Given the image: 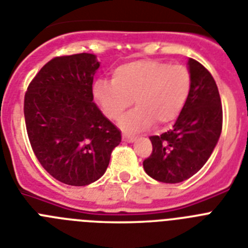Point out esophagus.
Returning <instances> with one entry per match:
<instances>
[{
	"mask_svg": "<svg viewBox=\"0 0 248 248\" xmlns=\"http://www.w3.org/2000/svg\"><path fill=\"white\" fill-rule=\"evenodd\" d=\"M122 140L126 141V142H132L135 140V136H131V135L124 134L122 135Z\"/></svg>",
	"mask_w": 248,
	"mask_h": 248,
	"instance_id": "1",
	"label": "esophagus"
}]
</instances>
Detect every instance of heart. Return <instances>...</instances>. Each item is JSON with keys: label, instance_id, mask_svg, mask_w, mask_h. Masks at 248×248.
Wrapping results in <instances>:
<instances>
[{"label": "heart", "instance_id": "obj_1", "mask_svg": "<svg viewBox=\"0 0 248 248\" xmlns=\"http://www.w3.org/2000/svg\"><path fill=\"white\" fill-rule=\"evenodd\" d=\"M191 89L186 66L153 59L135 60L117 66L112 82L97 80L93 94L109 120L122 118L131 105L137 107L126 116L121 126L128 131H142L156 121L170 124L182 113Z\"/></svg>", "mask_w": 248, "mask_h": 248}]
</instances>
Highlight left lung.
Masks as SVG:
<instances>
[{"label": "left lung", "instance_id": "obj_1", "mask_svg": "<svg viewBox=\"0 0 248 248\" xmlns=\"http://www.w3.org/2000/svg\"><path fill=\"white\" fill-rule=\"evenodd\" d=\"M191 89L172 128L150 136L153 151L143 160L147 175L161 183L184 182L203 168L222 132L223 112L217 84L207 68L189 59Z\"/></svg>", "mask_w": 248, "mask_h": 248}]
</instances>
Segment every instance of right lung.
Wrapping results in <instances>:
<instances>
[{
    "instance_id": "right-lung-1",
    "label": "right lung",
    "mask_w": 248,
    "mask_h": 248,
    "mask_svg": "<svg viewBox=\"0 0 248 248\" xmlns=\"http://www.w3.org/2000/svg\"><path fill=\"white\" fill-rule=\"evenodd\" d=\"M93 54L55 57L31 80L24 114L36 159L59 182L83 186L107 170L121 131L93 102Z\"/></svg>"
}]
</instances>
